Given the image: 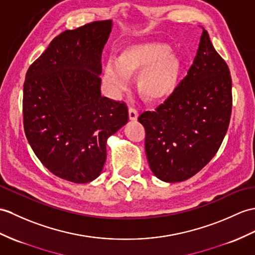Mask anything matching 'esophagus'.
Instances as JSON below:
<instances>
[{
  "mask_svg": "<svg viewBox=\"0 0 255 255\" xmlns=\"http://www.w3.org/2000/svg\"><path fill=\"white\" fill-rule=\"evenodd\" d=\"M129 120H131V121H137V118H138V111L135 110V109H133V108H130L129 109Z\"/></svg>",
  "mask_w": 255,
  "mask_h": 255,
  "instance_id": "1",
  "label": "esophagus"
}]
</instances>
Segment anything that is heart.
<instances>
[{"instance_id": "obj_1", "label": "heart", "mask_w": 255, "mask_h": 255, "mask_svg": "<svg viewBox=\"0 0 255 255\" xmlns=\"http://www.w3.org/2000/svg\"><path fill=\"white\" fill-rule=\"evenodd\" d=\"M180 58L164 43H141L128 46L118 62H106L103 79L109 90L118 96L130 85L129 76L140 72L138 89L146 100L167 98L175 90L181 74Z\"/></svg>"}]
</instances>
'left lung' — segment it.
Returning <instances> with one entry per match:
<instances>
[{
    "label": "left lung",
    "mask_w": 255,
    "mask_h": 255,
    "mask_svg": "<svg viewBox=\"0 0 255 255\" xmlns=\"http://www.w3.org/2000/svg\"><path fill=\"white\" fill-rule=\"evenodd\" d=\"M228 65L203 33L193 64L170 96L138 121L145 129V154L157 178L179 182L198 174L214 157L233 109Z\"/></svg>",
    "instance_id": "8db88e82"
}]
</instances>
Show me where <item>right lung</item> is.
Masks as SVG:
<instances>
[{
    "label": "right lung",
    "mask_w": 255,
    "mask_h": 255,
    "mask_svg": "<svg viewBox=\"0 0 255 255\" xmlns=\"http://www.w3.org/2000/svg\"><path fill=\"white\" fill-rule=\"evenodd\" d=\"M112 20L66 30L28 68L23 130L34 154L53 175L92 181L106 159V140L128 122L125 102L101 96V56Z\"/></svg>",
    "instance_id": "right-lung-1"
}]
</instances>
